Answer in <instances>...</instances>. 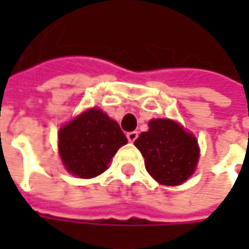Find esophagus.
<instances>
[{
    "label": "esophagus",
    "mask_w": 249,
    "mask_h": 249,
    "mask_svg": "<svg viewBox=\"0 0 249 249\" xmlns=\"http://www.w3.org/2000/svg\"><path fill=\"white\" fill-rule=\"evenodd\" d=\"M126 137H127V140H129L130 142H134V141L137 140V137H139V133H137V131H130V133L126 134Z\"/></svg>",
    "instance_id": "esophagus-1"
}]
</instances>
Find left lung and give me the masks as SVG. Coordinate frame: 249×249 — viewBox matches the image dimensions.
I'll use <instances>...</instances> for the list:
<instances>
[{
    "label": "left lung",
    "mask_w": 249,
    "mask_h": 249,
    "mask_svg": "<svg viewBox=\"0 0 249 249\" xmlns=\"http://www.w3.org/2000/svg\"><path fill=\"white\" fill-rule=\"evenodd\" d=\"M134 145L144 157L145 169L159 184L180 186L196 172L199 159L196 139L172 119H152Z\"/></svg>",
    "instance_id": "obj_1"
}]
</instances>
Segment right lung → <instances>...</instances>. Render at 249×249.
<instances>
[{
    "label": "right lung",
    "instance_id": "1",
    "mask_svg": "<svg viewBox=\"0 0 249 249\" xmlns=\"http://www.w3.org/2000/svg\"><path fill=\"white\" fill-rule=\"evenodd\" d=\"M127 142L118 122L97 108L84 110L58 133V151L65 169L79 178L104 173L118 149Z\"/></svg>",
    "mask_w": 249,
    "mask_h": 249
}]
</instances>
